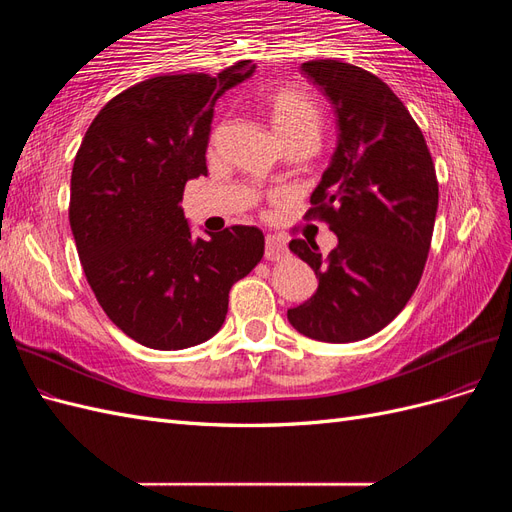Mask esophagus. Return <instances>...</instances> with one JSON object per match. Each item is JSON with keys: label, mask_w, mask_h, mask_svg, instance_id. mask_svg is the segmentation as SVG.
Here are the masks:
<instances>
[{"label": "esophagus", "mask_w": 512, "mask_h": 512, "mask_svg": "<svg viewBox=\"0 0 512 512\" xmlns=\"http://www.w3.org/2000/svg\"><path fill=\"white\" fill-rule=\"evenodd\" d=\"M288 254V245L280 235H267V247H265V256L267 260L275 262L282 260Z\"/></svg>", "instance_id": "1"}]
</instances>
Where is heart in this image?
Wrapping results in <instances>:
<instances>
[{
	"label": "heart",
	"instance_id": "obj_1",
	"mask_svg": "<svg viewBox=\"0 0 512 512\" xmlns=\"http://www.w3.org/2000/svg\"><path fill=\"white\" fill-rule=\"evenodd\" d=\"M262 106L267 108V115L273 123L275 132L282 136L286 145L303 138L318 141L322 115L318 104L299 89L286 85H275L260 89L258 94Z\"/></svg>",
	"mask_w": 512,
	"mask_h": 512
}]
</instances>
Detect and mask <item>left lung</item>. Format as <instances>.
Segmentation results:
<instances>
[{"mask_svg": "<svg viewBox=\"0 0 512 512\" xmlns=\"http://www.w3.org/2000/svg\"><path fill=\"white\" fill-rule=\"evenodd\" d=\"M301 70L337 121V147L305 220L327 224L339 243L322 258L316 241H290L318 290L288 309V320L318 342H359L384 329L421 282L438 211L436 166L408 108L376 74L337 59Z\"/></svg>", "mask_w": 512, "mask_h": 512, "instance_id": "left-lung-1", "label": "left lung"}]
</instances>
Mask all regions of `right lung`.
<instances>
[{
  "label": "right lung",
  "mask_w": 512,
  "mask_h": 512,
  "mask_svg": "<svg viewBox=\"0 0 512 512\" xmlns=\"http://www.w3.org/2000/svg\"><path fill=\"white\" fill-rule=\"evenodd\" d=\"M254 72L162 74L123 89L91 121L70 179V228L104 314L134 342L181 350L220 331L232 284L265 254L254 226L192 237L185 183L207 175L213 106Z\"/></svg>",
  "instance_id": "obj_1"
}]
</instances>
